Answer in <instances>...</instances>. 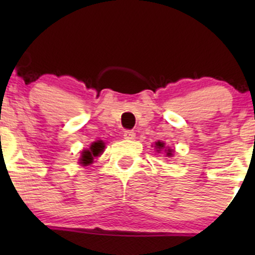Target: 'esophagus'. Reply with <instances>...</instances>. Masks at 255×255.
Listing matches in <instances>:
<instances>
[{"label": "esophagus", "mask_w": 255, "mask_h": 255, "mask_svg": "<svg viewBox=\"0 0 255 255\" xmlns=\"http://www.w3.org/2000/svg\"><path fill=\"white\" fill-rule=\"evenodd\" d=\"M123 137H125V139L132 140L135 138V133L133 132V130H126L125 134H123Z\"/></svg>", "instance_id": "1"}]
</instances>
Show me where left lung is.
I'll return each instance as SVG.
<instances>
[{"instance_id":"left-lung-1","label":"left lung","mask_w":255,"mask_h":255,"mask_svg":"<svg viewBox=\"0 0 255 255\" xmlns=\"http://www.w3.org/2000/svg\"><path fill=\"white\" fill-rule=\"evenodd\" d=\"M164 148H165V144L163 142H155V149L158 153H160ZM165 153H166V156H173V150H171V149L165 148Z\"/></svg>"}]
</instances>
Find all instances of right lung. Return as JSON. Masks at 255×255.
<instances>
[{
    "instance_id": "add662e5",
    "label": "right lung",
    "mask_w": 255,
    "mask_h": 255,
    "mask_svg": "<svg viewBox=\"0 0 255 255\" xmlns=\"http://www.w3.org/2000/svg\"><path fill=\"white\" fill-rule=\"evenodd\" d=\"M105 149V143L102 140H97V142H94L90 145L89 149H85L81 153V158H80L79 163L81 165L86 166L90 165V164L94 163V159L97 158L102 154Z\"/></svg>"
}]
</instances>
